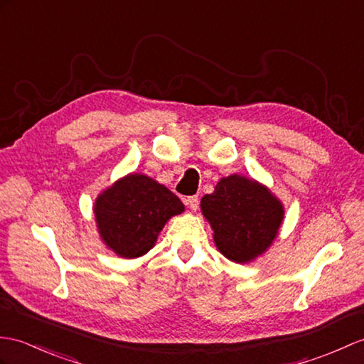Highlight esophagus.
<instances>
[{
	"label": "esophagus",
	"instance_id": "obj_1",
	"mask_svg": "<svg viewBox=\"0 0 364 364\" xmlns=\"http://www.w3.org/2000/svg\"><path fill=\"white\" fill-rule=\"evenodd\" d=\"M184 205H188L192 210H197V209H198V205H200V198H198V196L186 197V198H184Z\"/></svg>",
	"mask_w": 364,
	"mask_h": 364
}]
</instances>
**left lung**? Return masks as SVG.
<instances>
[{
    "label": "left lung",
    "instance_id": "left-lung-1",
    "mask_svg": "<svg viewBox=\"0 0 364 364\" xmlns=\"http://www.w3.org/2000/svg\"><path fill=\"white\" fill-rule=\"evenodd\" d=\"M201 210L213 226L218 250L239 264L272 245L284 217L281 201L268 189L239 175L218 181L215 191L201 198Z\"/></svg>",
    "mask_w": 364,
    "mask_h": 364
}]
</instances>
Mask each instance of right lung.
<instances>
[{
  "mask_svg": "<svg viewBox=\"0 0 364 364\" xmlns=\"http://www.w3.org/2000/svg\"><path fill=\"white\" fill-rule=\"evenodd\" d=\"M181 200L146 175H129L99 196L95 214L100 237L122 257H139L154 247Z\"/></svg>",
  "mask_w": 364,
  "mask_h": 364,
  "instance_id": "1",
  "label": "right lung"
}]
</instances>
